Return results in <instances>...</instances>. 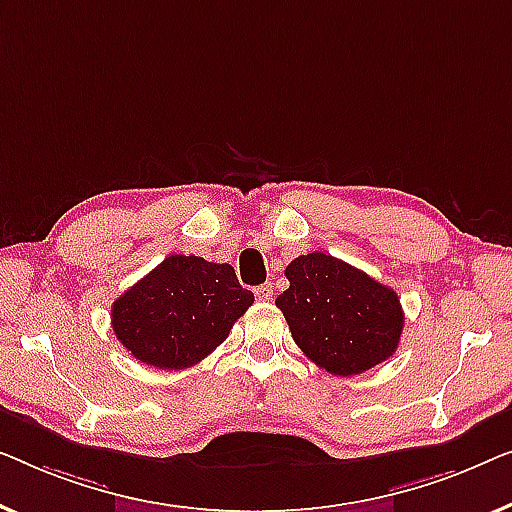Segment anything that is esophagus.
Segmentation results:
<instances>
[{"mask_svg":"<svg viewBox=\"0 0 512 512\" xmlns=\"http://www.w3.org/2000/svg\"><path fill=\"white\" fill-rule=\"evenodd\" d=\"M255 297L259 301H269L273 297V285L271 283H264V285L255 287Z\"/></svg>","mask_w":512,"mask_h":512,"instance_id":"obj_1","label":"esophagus"}]
</instances>
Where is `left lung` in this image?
Masks as SVG:
<instances>
[{
    "mask_svg": "<svg viewBox=\"0 0 512 512\" xmlns=\"http://www.w3.org/2000/svg\"><path fill=\"white\" fill-rule=\"evenodd\" d=\"M285 276L290 287L276 306L320 369L357 376L394 355L406 318L392 287L327 253L299 255Z\"/></svg>",
    "mask_w": 512,
    "mask_h": 512,
    "instance_id": "left-lung-1",
    "label": "left lung"
}]
</instances>
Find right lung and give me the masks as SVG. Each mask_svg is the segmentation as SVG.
Returning <instances> with one entry per match:
<instances>
[{
    "label": "right lung",
    "instance_id": "right-lung-1",
    "mask_svg": "<svg viewBox=\"0 0 512 512\" xmlns=\"http://www.w3.org/2000/svg\"><path fill=\"white\" fill-rule=\"evenodd\" d=\"M253 301L234 266L171 255L113 301L111 322L139 362L176 371L211 355Z\"/></svg>",
    "mask_w": 512,
    "mask_h": 512
}]
</instances>
